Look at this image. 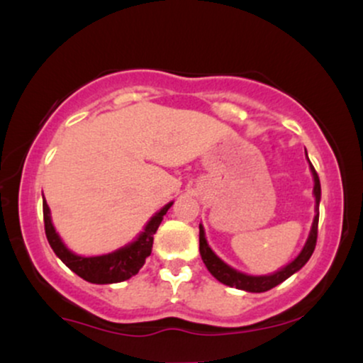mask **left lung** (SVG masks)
Here are the masks:
<instances>
[{"label": "left lung", "instance_id": "left-lung-1", "mask_svg": "<svg viewBox=\"0 0 363 363\" xmlns=\"http://www.w3.org/2000/svg\"><path fill=\"white\" fill-rule=\"evenodd\" d=\"M307 155V152H306ZM311 170L312 176H314V196H315V216L314 222H312V228L309 239H307L306 245L295 257L290 264H286L285 268H281L280 272L273 273V274H264V277H251V274H244L237 269L230 268L228 264L220 259L216 254L211 251L210 245L206 242L205 237V230H203V225H199V252H201V259L206 264L208 272H210L213 277L218 280L220 283L228 286H234V289L239 290H245V291H254V294H259V291H268L272 290L273 286L280 285L281 281H285L286 278H290L291 274L297 273L298 269L306 264L307 261L311 259L312 252L315 249V242H318V223H319V201H320V182H319V176L315 172L314 165L311 164Z\"/></svg>", "mask_w": 363, "mask_h": 363}]
</instances>
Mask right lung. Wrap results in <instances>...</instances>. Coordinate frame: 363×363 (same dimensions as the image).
<instances>
[{
    "label": "right lung",
    "mask_w": 363,
    "mask_h": 363,
    "mask_svg": "<svg viewBox=\"0 0 363 363\" xmlns=\"http://www.w3.org/2000/svg\"><path fill=\"white\" fill-rule=\"evenodd\" d=\"M172 203L165 205L158 213L152 216V220L147 223L145 230L141 232L138 239L135 242L128 244L126 247H121L118 251L104 254V256H94V257H83L77 256V254L69 251L65 244L61 242L60 235L54 230V225L51 222V213H49V206L43 201V211H44V228L45 237H48L49 245L56 256L77 273L78 277L90 283H97V285H106V283H119L124 280H129L133 274L140 272L141 266L145 264V259L152 254L153 245V234L157 232L158 225L162 223V218L167 213L169 208Z\"/></svg>",
    "instance_id": "right-lung-1"
}]
</instances>
